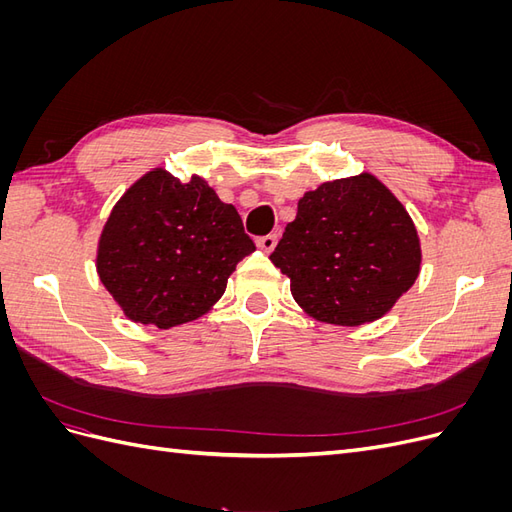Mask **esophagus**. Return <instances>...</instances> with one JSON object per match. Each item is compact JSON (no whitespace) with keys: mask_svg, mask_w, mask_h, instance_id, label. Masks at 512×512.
<instances>
[{"mask_svg":"<svg viewBox=\"0 0 512 512\" xmlns=\"http://www.w3.org/2000/svg\"><path fill=\"white\" fill-rule=\"evenodd\" d=\"M256 245H258L260 250L265 252V254H271V252L275 250V245H277V235H265V237H260V239L256 241Z\"/></svg>","mask_w":512,"mask_h":512,"instance_id":"34e87169","label":"esophagus"}]
</instances>
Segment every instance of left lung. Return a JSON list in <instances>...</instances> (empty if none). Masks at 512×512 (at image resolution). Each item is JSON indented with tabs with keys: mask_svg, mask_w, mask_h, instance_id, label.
Returning <instances> with one entry per match:
<instances>
[{
	"mask_svg": "<svg viewBox=\"0 0 512 512\" xmlns=\"http://www.w3.org/2000/svg\"><path fill=\"white\" fill-rule=\"evenodd\" d=\"M269 258L309 316L359 327L382 318L416 282L421 241L393 192L361 173L305 192Z\"/></svg>",
	"mask_w": 512,
	"mask_h": 512,
	"instance_id": "left-lung-1",
	"label": "left lung"
}]
</instances>
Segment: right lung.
<instances>
[{
  "label": "right lung",
  "instance_id": "1",
  "mask_svg": "<svg viewBox=\"0 0 512 512\" xmlns=\"http://www.w3.org/2000/svg\"><path fill=\"white\" fill-rule=\"evenodd\" d=\"M254 250L237 209L203 177L181 183L153 168L108 215L96 267L132 322L170 329L207 314Z\"/></svg>",
  "mask_w": 512,
  "mask_h": 512
}]
</instances>
